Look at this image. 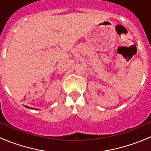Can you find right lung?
<instances>
[{
  "label": "right lung",
  "instance_id": "obj_1",
  "mask_svg": "<svg viewBox=\"0 0 151 151\" xmlns=\"http://www.w3.org/2000/svg\"><path fill=\"white\" fill-rule=\"evenodd\" d=\"M26 106V107H28V106ZM28 108H30V107H28Z\"/></svg>",
  "mask_w": 151,
  "mask_h": 151
}]
</instances>
